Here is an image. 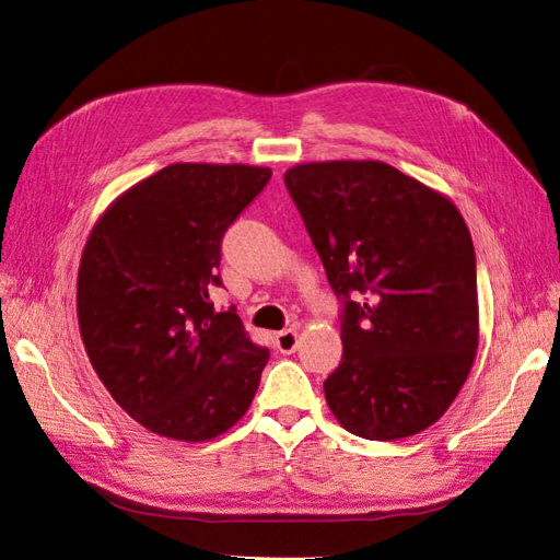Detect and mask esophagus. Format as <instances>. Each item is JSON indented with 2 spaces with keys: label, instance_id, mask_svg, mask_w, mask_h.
Segmentation results:
<instances>
[{
  "label": "esophagus",
  "instance_id": "34e87169",
  "mask_svg": "<svg viewBox=\"0 0 560 560\" xmlns=\"http://www.w3.org/2000/svg\"><path fill=\"white\" fill-rule=\"evenodd\" d=\"M299 346V334L296 329H282L276 334V348L282 352V354H290L294 352Z\"/></svg>",
  "mask_w": 560,
  "mask_h": 560
}]
</instances>
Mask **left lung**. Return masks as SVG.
I'll return each mask as SVG.
<instances>
[{
	"label": "left lung",
	"instance_id": "left-lung-1",
	"mask_svg": "<svg viewBox=\"0 0 560 560\" xmlns=\"http://www.w3.org/2000/svg\"><path fill=\"white\" fill-rule=\"evenodd\" d=\"M284 186L341 301L343 358L325 381L331 413L374 442L430 428L479 346L477 257L463 214L378 161L296 165Z\"/></svg>",
	"mask_w": 560,
	"mask_h": 560
}]
</instances>
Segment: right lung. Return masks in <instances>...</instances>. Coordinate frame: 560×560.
Returning <instances> with one entry per match:
<instances>
[{"mask_svg": "<svg viewBox=\"0 0 560 560\" xmlns=\"http://www.w3.org/2000/svg\"><path fill=\"white\" fill-rule=\"evenodd\" d=\"M270 179L268 167L175 163L128 189L83 249V346L121 409L161 436L206 442L238 422L268 348L235 306L214 311L222 241Z\"/></svg>", "mask_w": 560, "mask_h": 560, "instance_id": "right-lung-1", "label": "right lung"}]
</instances>
